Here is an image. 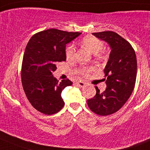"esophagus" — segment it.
Instances as JSON below:
<instances>
[{"mask_svg":"<svg viewBox=\"0 0 150 150\" xmlns=\"http://www.w3.org/2000/svg\"><path fill=\"white\" fill-rule=\"evenodd\" d=\"M76 85H78L79 87H81V88H82V87H84L85 85V83L84 82H82V81H78V82H76Z\"/></svg>","mask_w":150,"mask_h":150,"instance_id":"1","label":"esophagus"}]
</instances>
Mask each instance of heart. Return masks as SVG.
Returning <instances> with one entry per match:
<instances>
[{"label": "heart", "mask_w": 150, "mask_h": 150, "mask_svg": "<svg viewBox=\"0 0 150 150\" xmlns=\"http://www.w3.org/2000/svg\"><path fill=\"white\" fill-rule=\"evenodd\" d=\"M82 44L89 50L91 52L96 54L100 52L104 47L103 42L95 37L87 36L82 39ZM76 48L74 45H69L65 48V56L68 60H72L75 57ZM90 71V69L88 68H82L79 70L81 74L86 75Z\"/></svg>", "instance_id": "b5f03b06"}]
</instances>
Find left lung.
<instances>
[{
    "mask_svg": "<svg viewBox=\"0 0 150 150\" xmlns=\"http://www.w3.org/2000/svg\"><path fill=\"white\" fill-rule=\"evenodd\" d=\"M98 39L106 42L110 48V57L104 72L107 87L88 99L90 109L99 115H108L120 110L133 91L137 74L136 55L126 40L111 31L93 33Z\"/></svg>",
    "mask_w": 150,
    "mask_h": 150,
    "instance_id": "8db88e82",
    "label": "left lung"
}]
</instances>
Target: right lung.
I'll list each match as a JSON object with an SVG mask.
<instances>
[{
    "label": "right lung",
    "instance_id": "add662e5",
    "mask_svg": "<svg viewBox=\"0 0 150 150\" xmlns=\"http://www.w3.org/2000/svg\"><path fill=\"white\" fill-rule=\"evenodd\" d=\"M81 34L51 28L33 35L25 47L21 70L23 88L31 105L42 113H57L65 105L61 93L73 83L69 79L59 82L52 73L58 62L66 60L67 44Z\"/></svg>",
    "mask_w": 150,
    "mask_h": 150
}]
</instances>
